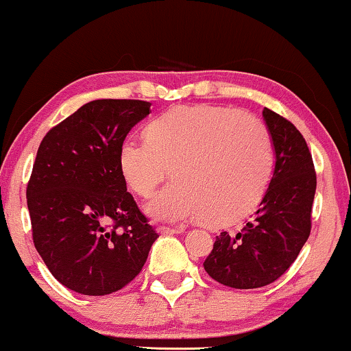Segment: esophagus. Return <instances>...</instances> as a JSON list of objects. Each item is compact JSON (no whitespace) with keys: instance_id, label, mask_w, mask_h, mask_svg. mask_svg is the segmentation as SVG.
<instances>
[{"instance_id":"esophagus-1","label":"esophagus","mask_w":351,"mask_h":351,"mask_svg":"<svg viewBox=\"0 0 351 351\" xmlns=\"http://www.w3.org/2000/svg\"><path fill=\"white\" fill-rule=\"evenodd\" d=\"M157 232L162 235H173V234H181V232H184L182 227H165V226H160Z\"/></svg>"}]
</instances>
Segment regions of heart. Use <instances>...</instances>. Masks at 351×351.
Here are the masks:
<instances>
[{
  "mask_svg": "<svg viewBox=\"0 0 351 351\" xmlns=\"http://www.w3.org/2000/svg\"><path fill=\"white\" fill-rule=\"evenodd\" d=\"M121 171L136 195H149L173 171L178 180L157 192L147 213L162 221L205 216L223 226L243 218L264 195L274 170L269 128L227 106H176L156 116L146 138L128 136Z\"/></svg>",
  "mask_w": 351,
  "mask_h": 351,
  "instance_id": "heart-1",
  "label": "heart"
}]
</instances>
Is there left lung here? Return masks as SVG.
Wrapping results in <instances>:
<instances>
[{
    "instance_id": "8db88e82",
    "label": "left lung",
    "mask_w": 351,
    "mask_h": 351,
    "mask_svg": "<svg viewBox=\"0 0 351 351\" xmlns=\"http://www.w3.org/2000/svg\"><path fill=\"white\" fill-rule=\"evenodd\" d=\"M275 147L270 184L246 226L221 232L204 267L218 283L253 289L274 283L298 258L312 229L317 173L307 143L293 122L264 108Z\"/></svg>"
}]
</instances>
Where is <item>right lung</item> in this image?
<instances>
[{
  "mask_svg": "<svg viewBox=\"0 0 351 351\" xmlns=\"http://www.w3.org/2000/svg\"><path fill=\"white\" fill-rule=\"evenodd\" d=\"M143 100H93L52 127L27 186L33 243L63 286L116 293L141 272L157 232L122 176L119 151L149 114Z\"/></svg>",
  "mask_w": 351,
  "mask_h": 351,
  "instance_id": "obj_1",
  "label": "right lung"
}]
</instances>
